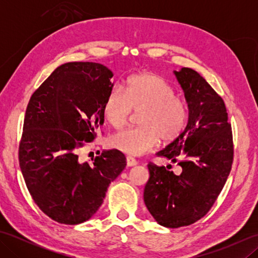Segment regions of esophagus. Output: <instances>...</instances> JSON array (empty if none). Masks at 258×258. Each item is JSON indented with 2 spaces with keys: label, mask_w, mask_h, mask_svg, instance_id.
<instances>
[{
  "label": "esophagus",
  "mask_w": 258,
  "mask_h": 258,
  "mask_svg": "<svg viewBox=\"0 0 258 258\" xmlns=\"http://www.w3.org/2000/svg\"><path fill=\"white\" fill-rule=\"evenodd\" d=\"M126 164H127L128 167H132V166H135L136 164H138V161H136L135 158L132 157V156H127V157H126Z\"/></svg>",
  "instance_id": "34e87169"
}]
</instances>
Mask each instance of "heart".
<instances>
[{"mask_svg": "<svg viewBox=\"0 0 258 258\" xmlns=\"http://www.w3.org/2000/svg\"><path fill=\"white\" fill-rule=\"evenodd\" d=\"M132 111L140 112V126L115 133L111 144L130 155L139 156L163 142H171L182 133L187 108L169 82L152 73L135 74L127 79L124 92L114 87L103 105V113L114 128H120Z\"/></svg>", "mask_w": 258, "mask_h": 258, "instance_id": "1", "label": "heart"}]
</instances>
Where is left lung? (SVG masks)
<instances>
[{"instance_id":"obj_1","label":"left lung","mask_w":258,"mask_h":258,"mask_svg":"<svg viewBox=\"0 0 258 258\" xmlns=\"http://www.w3.org/2000/svg\"><path fill=\"white\" fill-rule=\"evenodd\" d=\"M184 92L188 120L184 131L156 155L182 167L175 175L150 163L144 203L160 225L187 226L205 216L220 195L233 163V136L223 98L196 71H173Z\"/></svg>"}]
</instances>
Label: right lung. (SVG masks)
I'll use <instances>...</instances> for the list:
<instances>
[{
    "instance_id": "obj_1",
    "label": "right lung",
    "mask_w": 258,
    "mask_h": 258,
    "mask_svg": "<svg viewBox=\"0 0 258 258\" xmlns=\"http://www.w3.org/2000/svg\"><path fill=\"white\" fill-rule=\"evenodd\" d=\"M111 70L100 63L62 64L33 93L27 105L19 161L32 199L53 221L81 224L94 215L107 187L126 166L118 150L79 161L104 123L103 105L113 89Z\"/></svg>"
}]
</instances>
